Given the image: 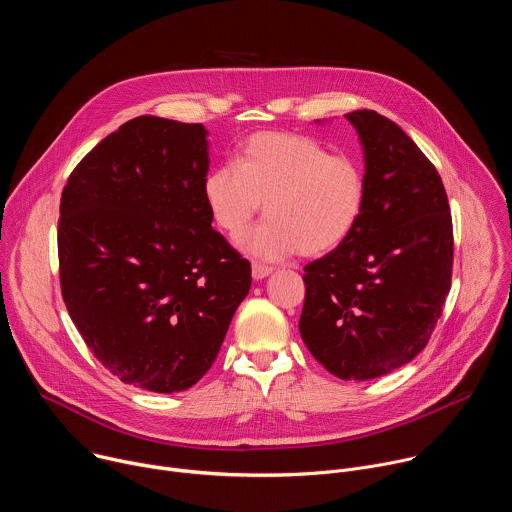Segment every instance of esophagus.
Listing matches in <instances>:
<instances>
[{"label": "esophagus", "instance_id": "obj_1", "mask_svg": "<svg viewBox=\"0 0 512 512\" xmlns=\"http://www.w3.org/2000/svg\"><path fill=\"white\" fill-rule=\"evenodd\" d=\"M271 271H273V267H269V265H261V263H253V269H251L253 279H263V277H267Z\"/></svg>", "mask_w": 512, "mask_h": 512}]
</instances>
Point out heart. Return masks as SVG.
I'll return each mask as SVG.
<instances>
[{"label": "heart", "mask_w": 512, "mask_h": 512, "mask_svg": "<svg viewBox=\"0 0 512 512\" xmlns=\"http://www.w3.org/2000/svg\"><path fill=\"white\" fill-rule=\"evenodd\" d=\"M202 196L214 225L233 239L249 229L265 202L267 221L245 241L255 257L273 261L296 251L318 257L356 229L367 178L354 160L332 156L310 135L261 131L241 143L235 164L206 174Z\"/></svg>", "instance_id": "heart-1"}]
</instances>
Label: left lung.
I'll return each mask as SVG.
<instances>
[{
	"mask_svg": "<svg viewBox=\"0 0 512 512\" xmlns=\"http://www.w3.org/2000/svg\"><path fill=\"white\" fill-rule=\"evenodd\" d=\"M364 150L367 204L352 235L306 265L300 334L344 381L387 375L429 342L452 285L454 231L435 166L391 119L344 115Z\"/></svg>",
	"mask_w": 512,
	"mask_h": 512,
	"instance_id": "left-lung-1",
	"label": "left lung"
}]
</instances>
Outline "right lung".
<instances>
[{
	"mask_svg": "<svg viewBox=\"0 0 512 512\" xmlns=\"http://www.w3.org/2000/svg\"><path fill=\"white\" fill-rule=\"evenodd\" d=\"M206 129L141 115L99 141L60 198L66 310L119 381L196 385L251 287V263L210 223Z\"/></svg>",
	"mask_w": 512,
	"mask_h": 512,
	"instance_id": "add662e5",
	"label": "right lung"
}]
</instances>
